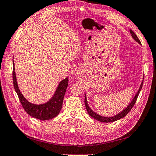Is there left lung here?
<instances>
[{
  "label": "left lung",
  "instance_id": "obj_1",
  "mask_svg": "<svg viewBox=\"0 0 156 156\" xmlns=\"http://www.w3.org/2000/svg\"><path fill=\"white\" fill-rule=\"evenodd\" d=\"M129 31H130V33H131V36H132V37L133 38V39H134L135 41H136L138 43H140V44H141V42H140V39H138V37H137L136 34L134 33L133 31L132 30H131V29L129 30ZM143 83H144V81H142V82H141V85H140V87L139 90H138V91L137 92L136 95H135L134 98L133 99L132 101H131V102L129 103V105L127 106L126 108L125 109H123L122 112H120L119 113L117 114V115H115V116L110 117H103V116L100 115H99V114L96 113L95 112H93V111L91 108H90L89 105H88L87 101V98H86V95L85 94V105L86 109H87V112H88V113H89V115L90 116H91V117H92L93 118H94V119H95L96 120L99 121V122H103V123L113 122H115V121L118 120V119H119L123 118V117H125V116L127 115V114L130 112L131 109H132V107H133V105H135V103H136V100H137V97H138V95H139V94H140V91H141V88H142Z\"/></svg>",
  "mask_w": 156,
  "mask_h": 156
}]
</instances>
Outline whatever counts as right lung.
Segmentation results:
<instances>
[{
  "label": "right lung",
  "instance_id": "obj_1",
  "mask_svg": "<svg viewBox=\"0 0 156 156\" xmlns=\"http://www.w3.org/2000/svg\"><path fill=\"white\" fill-rule=\"evenodd\" d=\"M12 62V79L14 87H15V91L18 95L19 99L25 112L29 115L40 120H49L58 115L62 108V105H63L64 95L68 86V78H65L60 82L53 98L49 101L44 104L34 105L27 101L20 93L16 82L15 64H14L13 60Z\"/></svg>",
  "mask_w": 156,
  "mask_h": 156
}]
</instances>
